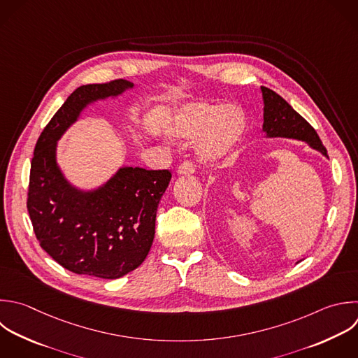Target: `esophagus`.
I'll use <instances>...</instances> for the list:
<instances>
[{"instance_id":"34e87169","label":"esophagus","mask_w":358,"mask_h":358,"mask_svg":"<svg viewBox=\"0 0 358 358\" xmlns=\"http://www.w3.org/2000/svg\"><path fill=\"white\" fill-rule=\"evenodd\" d=\"M194 171H196V164L193 161H185L178 168L179 175H192Z\"/></svg>"}]
</instances>
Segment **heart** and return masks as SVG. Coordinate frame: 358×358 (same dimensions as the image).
I'll use <instances>...</instances> for the list:
<instances>
[{
	"instance_id": "1",
	"label": "heart",
	"mask_w": 358,
	"mask_h": 358,
	"mask_svg": "<svg viewBox=\"0 0 358 358\" xmlns=\"http://www.w3.org/2000/svg\"><path fill=\"white\" fill-rule=\"evenodd\" d=\"M245 116L234 105L193 103L173 124L178 137H196L197 151L203 159L213 161L228 154L245 131Z\"/></svg>"
}]
</instances>
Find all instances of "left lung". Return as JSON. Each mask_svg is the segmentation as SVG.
Segmentation results:
<instances>
[{"label":"left lung","instance_id":"1","mask_svg":"<svg viewBox=\"0 0 358 358\" xmlns=\"http://www.w3.org/2000/svg\"><path fill=\"white\" fill-rule=\"evenodd\" d=\"M262 94L264 101L263 131L268 137H288L302 140L327 157V151L323 147L317 133L299 113H296L274 91L262 87Z\"/></svg>","mask_w":358,"mask_h":358}]
</instances>
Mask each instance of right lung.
Masks as SVG:
<instances>
[{
	"label": "right lung",
	"mask_w": 358,
	"mask_h": 358,
	"mask_svg": "<svg viewBox=\"0 0 358 358\" xmlns=\"http://www.w3.org/2000/svg\"><path fill=\"white\" fill-rule=\"evenodd\" d=\"M133 84L115 80L77 88L42 131L31 164L27 207L41 246L64 268L99 278H119L147 257L169 169L123 168L102 189L80 193L56 165V141L83 108L115 96Z\"/></svg>",
	"instance_id": "right-lung-1"
}]
</instances>
